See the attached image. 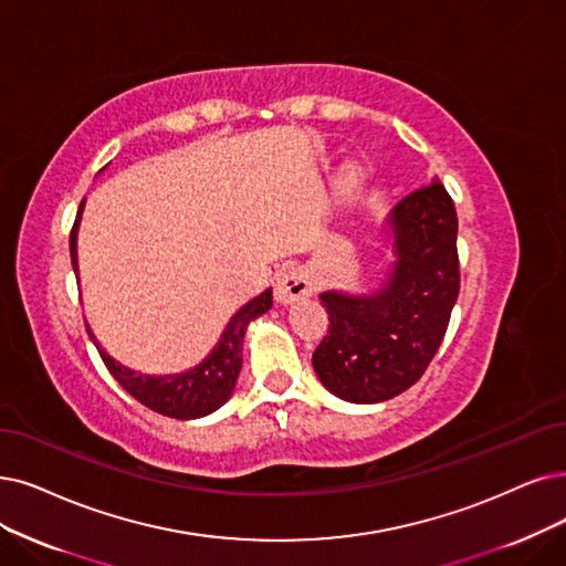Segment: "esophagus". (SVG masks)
<instances>
[{
	"instance_id": "obj_1",
	"label": "esophagus",
	"mask_w": 566,
	"mask_h": 566,
	"mask_svg": "<svg viewBox=\"0 0 566 566\" xmlns=\"http://www.w3.org/2000/svg\"><path fill=\"white\" fill-rule=\"evenodd\" d=\"M313 292V283L302 266H290L281 271L276 279V300L283 304H290L295 300H302Z\"/></svg>"
}]
</instances>
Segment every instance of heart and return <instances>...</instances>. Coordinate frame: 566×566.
<instances>
[{"label": "heart", "instance_id": "1", "mask_svg": "<svg viewBox=\"0 0 566 566\" xmlns=\"http://www.w3.org/2000/svg\"><path fill=\"white\" fill-rule=\"evenodd\" d=\"M357 186H359V176H357V171H355V169H348V171L344 174V178H342V188H344V192H346V195H350V192H355V190H357Z\"/></svg>", "mask_w": 566, "mask_h": 566}]
</instances>
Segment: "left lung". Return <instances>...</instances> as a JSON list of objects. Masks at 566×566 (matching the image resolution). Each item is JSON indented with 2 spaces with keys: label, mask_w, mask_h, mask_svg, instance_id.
I'll use <instances>...</instances> for the list:
<instances>
[{
  "label": "left lung",
  "mask_w": 566,
  "mask_h": 566,
  "mask_svg": "<svg viewBox=\"0 0 566 566\" xmlns=\"http://www.w3.org/2000/svg\"><path fill=\"white\" fill-rule=\"evenodd\" d=\"M397 262L371 297L325 292L329 327L313 353L323 386L376 403L409 390L434 359L460 295L458 211L441 180L406 195L392 216Z\"/></svg>",
  "instance_id": "8db88e82"
}]
</instances>
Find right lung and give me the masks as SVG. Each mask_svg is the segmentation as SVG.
<instances>
[{
    "label": "right lung",
    "mask_w": 566,
    "mask_h": 566,
    "mask_svg": "<svg viewBox=\"0 0 566 566\" xmlns=\"http://www.w3.org/2000/svg\"><path fill=\"white\" fill-rule=\"evenodd\" d=\"M81 209H83V201H81ZM81 209L76 213L74 228L70 234V253H72L74 271H76V224L81 218ZM269 308H271V290H264L260 297L248 302L243 308L234 313V318L230 321L228 329L222 332L220 344L213 348V353L192 371L178 374V376L134 374L123 365H118V361H113L99 348L93 332L87 329V334L95 342L106 369L120 382L123 390H127L134 399L148 406V409L155 413H163L176 420H190V418H201L220 409V406L230 399L239 369H241L245 325Z\"/></svg>",
    "instance_id": "1"
}]
</instances>
